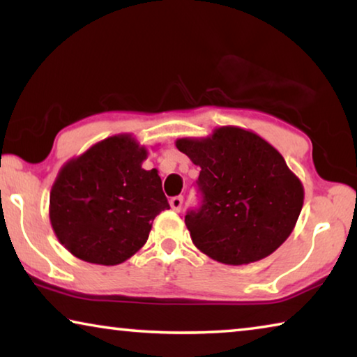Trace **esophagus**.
Here are the masks:
<instances>
[{"label":"esophagus","instance_id":"34e87169","mask_svg":"<svg viewBox=\"0 0 357 357\" xmlns=\"http://www.w3.org/2000/svg\"><path fill=\"white\" fill-rule=\"evenodd\" d=\"M183 200H184V198L181 197V195L172 197V198H170V206H172V209H173V211H179L181 208H183Z\"/></svg>","mask_w":357,"mask_h":357}]
</instances>
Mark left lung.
Returning <instances> with one entry per match:
<instances>
[{
  "mask_svg": "<svg viewBox=\"0 0 357 357\" xmlns=\"http://www.w3.org/2000/svg\"><path fill=\"white\" fill-rule=\"evenodd\" d=\"M176 148L202 168V204L185 214L198 249L215 261L239 266L285 243L304 204V187L279 151L234 126L206 138H179Z\"/></svg>",
  "mask_w": 357,
  "mask_h": 357,
  "instance_id": "1",
  "label": "left lung"
}]
</instances>
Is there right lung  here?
Wrapping results in <instances>:
<instances>
[{"mask_svg":"<svg viewBox=\"0 0 357 357\" xmlns=\"http://www.w3.org/2000/svg\"><path fill=\"white\" fill-rule=\"evenodd\" d=\"M148 151L129 134L108 137L59 170L50 192L56 238L83 261L114 266L146 243L153 220L170 209Z\"/></svg>","mask_w":357,"mask_h":357,"instance_id":"right-lung-1","label":"right lung"}]
</instances>
